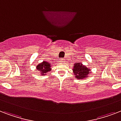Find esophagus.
Wrapping results in <instances>:
<instances>
[{
  "instance_id": "1",
  "label": "esophagus",
  "mask_w": 121,
  "mask_h": 121,
  "mask_svg": "<svg viewBox=\"0 0 121 121\" xmlns=\"http://www.w3.org/2000/svg\"><path fill=\"white\" fill-rule=\"evenodd\" d=\"M60 61H63V60H60Z\"/></svg>"
}]
</instances>
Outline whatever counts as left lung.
I'll use <instances>...</instances> for the list:
<instances>
[{"mask_svg": "<svg viewBox=\"0 0 121 121\" xmlns=\"http://www.w3.org/2000/svg\"><path fill=\"white\" fill-rule=\"evenodd\" d=\"M72 70L75 77L78 80L86 79L91 73V70L89 68L83 65L82 63H75Z\"/></svg>", "mask_w": 121, "mask_h": 121, "instance_id": "left-lung-1", "label": "left lung"}]
</instances>
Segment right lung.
Segmentation results:
<instances>
[{
	"label": "right lung",
	"mask_w": 121,
	"mask_h": 121,
	"mask_svg": "<svg viewBox=\"0 0 121 121\" xmlns=\"http://www.w3.org/2000/svg\"><path fill=\"white\" fill-rule=\"evenodd\" d=\"M36 69L41 75H46V73L51 70V65L47 61H43L37 65Z\"/></svg>",
	"instance_id": "add662e5"
}]
</instances>
